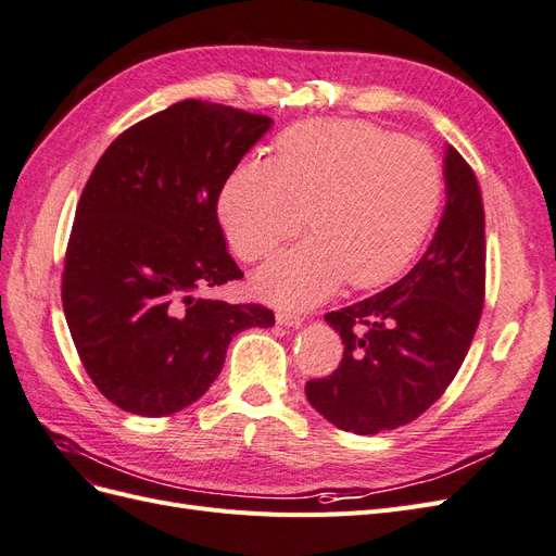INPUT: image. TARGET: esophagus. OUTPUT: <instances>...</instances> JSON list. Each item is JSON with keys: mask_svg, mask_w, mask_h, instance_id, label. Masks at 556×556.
I'll return each mask as SVG.
<instances>
[{"mask_svg": "<svg viewBox=\"0 0 556 556\" xmlns=\"http://www.w3.org/2000/svg\"><path fill=\"white\" fill-rule=\"evenodd\" d=\"M276 323L282 327H301L304 325V317L294 311H278L276 313Z\"/></svg>", "mask_w": 556, "mask_h": 556, "instance_id": "34e87169", "label": "esophagus"}]
</instances>
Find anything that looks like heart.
Returning <instances> with one entry per match:
<instances>
[{"label":"heart","instance_id":"1","mask_svg":"<svg viewBox=\"0 0 556 556\" xmlns=\"http://www.w3.org/2000/svg\"><path fill=\"white\" fill-rule=\"evenodd\" d=\"M441 199L443 172L427 146L371 123L313 121L282 134L276 160L237 166L220 220L245 262L271 257L311 225L313 239L255 278L266 301L304 308L345 280L357 290L394 280L422 248Z\"/></svg>","mask_w":556,"mask_h":556}]
</instances>
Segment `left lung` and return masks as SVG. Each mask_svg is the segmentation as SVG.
I'll list each match as a JSON object with an SVG mask.
<instances>
[{"mask_svg":"<svg viewBox=\"0 0 556 556\" xmlns=\"http://www.w3.org/2000/svg\"><path fill=\"white\" fill-rule=\"evenodd\" d=\"M445 194L422 260L392 288L325 315L343 359L308 380L306 396L333 427L371 435L408 425L459 371L484 304V211L478 178L452 146Z\"/></svg>","mask_w":556,"mask_h":556,"instance_id":"1","label":"left lung"}]
</instances>
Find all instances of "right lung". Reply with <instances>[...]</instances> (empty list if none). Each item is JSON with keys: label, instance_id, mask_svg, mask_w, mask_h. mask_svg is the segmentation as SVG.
<instances>
[{"label": "right lung", "instance_id": "1", "mask_svg": "<svg viewBox=\"0 0 556 556\" xmlns=\"http://www.w3.org/2000/svg\"><path fill=\"white\" fill-rule=\"evenodd\" d=\"M271 117L185 99L123 131L76 206L62 306L88 376L117 408L164 417L204 396L227 345L274 311L199 292L243 274L217 223L227 178Z\"/></svg>", "mask_w": 556, "mask_h": 556}]
</instances>
